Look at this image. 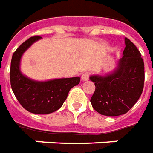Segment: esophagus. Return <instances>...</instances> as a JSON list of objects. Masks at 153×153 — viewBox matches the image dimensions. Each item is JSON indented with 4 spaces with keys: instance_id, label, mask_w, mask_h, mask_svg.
<instances>
[{
    "instance_id": "34e87169",
    "label": "esophagus",
    "mask_w": 153,
    "mask_h": 153,
    "mask_svg": "<svg viewBox=\"0 0 153 153\" xmlns=\"http://www.w3.org/2000/svg\"><path fill=\"white\" fill-rule=\"evenodd\" d=\"M90 74L89 72H84L82 75H81V79H82V81H87L88 79L90 78Z\"/></svg>"
}]
</instances>
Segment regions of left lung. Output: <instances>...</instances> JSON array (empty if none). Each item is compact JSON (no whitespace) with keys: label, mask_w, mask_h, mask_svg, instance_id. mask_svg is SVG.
<instances>
[{"label":"left lung","mask_w":153,"mask_h":153,"mask_svg":"<svg viewBox=\"0 0 153 153\" xmlns=\"http://www.w3.org/2000/svg\"><path fill=\"white\" fill-rule=\"evenodd\" d=\"M126 47L112 74L91 76L95 90L90 99L93 108L104 116L125 114L139 100L144 85V63L134 44L125 38Z\"/></svg>","instance_id":"1"}]
</instances>
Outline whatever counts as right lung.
Listing matches in <instances>:
<instances>
[{
  "label": "right lung",
  "instance_id": "right-lung-1",
  "mask_svg": "<svg viewBox=\"0 0 153 153\" xmlns=\"http://www.w3.org/2000/svg\"><path fill=\"white\" fill-rule=\"evenodd\" d=\"M41 38L34 36L14 51L10 63V85L18 101L27 111L35 114H49L59 109L69 90L80 83V77L56 79L45 82L30 80L19 71L21 56L30 45Z\"/></svg>",
  "mask_w": 153,
  "mask_h": 153
}]
</instances>
